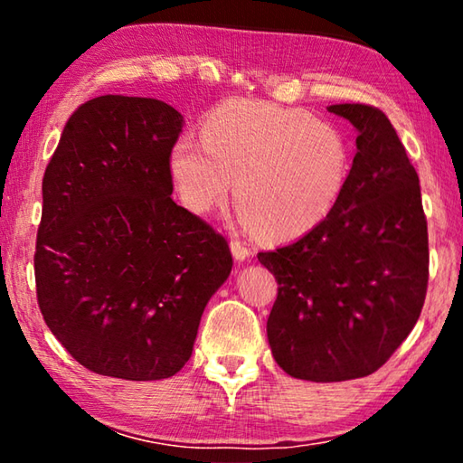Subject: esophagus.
<instances>
[{
  "instance_id": "1",
  "label": "esophagus",
  "mask_w": 463,
  "mask_h": 463,
  "mask_svg": "<svg viewBox=\"0 0 463 463\" xmlns=\"http://www.w3.org/2000/svg\"><path fill=\"white\" fill-rule=\"evenodd\" d=\"M231 250H232V257L237 261H245V260H249L250 255H253V250H250V247L247 245V242H242L239 239H232L231 241Z\"/></svg>"
}]
</instances>
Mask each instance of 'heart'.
<instances>
[{"label":"heart","instance_id":"b5f03b06","mask_svg":"<svg viewBox=\"0 0 463 463\" xmlns=\"http://www.w3.org/2000/svg\"><path fill=\"white\" fill-rule=\"evenodd\" d=\"M177 194L195 214L234 200L242 222L269 239L315 229L339 202L349 175V145L333 124L302 109L237 99L216 108L202 143L177 140L169 155Z\"/></svg>","mask_w":463,"mask_h":463}]
</instances>
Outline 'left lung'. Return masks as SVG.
<instances>
[{
    "mask_svg": "<svg viewBox=\"0 0 463 463\" xmlns=\"http://www.w3.org/2000/svg\"><path fill=\"white\" fill-rule=\"evenodd\" d=\"M328 112L357 130L341 198L302 239L257 255L278 281L268 318L273 359L310 382L380 370L417 325L429 281L419 175L394 127L365 104Z\"/></svg>",
    "mask_w": 463,
    "mask_h": 463,
    "instance_id": "1",
    "label": "left lung"
}]
</instances>
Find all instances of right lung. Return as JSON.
<instances>
[{
  "label": "right lung",
  "mask_w": 463,
  "mask_h": 463,
  "mask_svg": "<svg viewBox=\"0 0 463 463\" xmlns=\"http://www.w3.org/2000/svg\"><path fill=\"white\" fill-rule=\"evenodd\" d=\"M182 128L161 99L99 96L71 114L46 165L38 307L75 362L99 375H175L232 269L222 234L171 200Z\"/></svg>",
  "instance_id": "add662e5"
}]
</instances>
